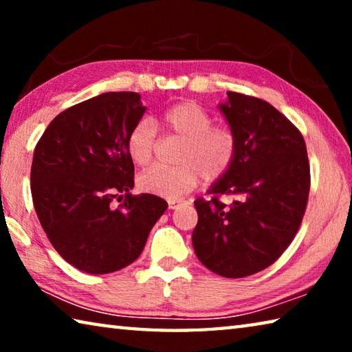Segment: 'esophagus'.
Listing matches in <instances>:
<instances>
[{
    "label": "esophagus",
    "mask_w": 352,
    "mask_h": 352,
    "mask_svg": "<svg viewBox=\"0 0 352 352\" xmlns=\"http://www.w3.org/2000/svg\"><path fill=\"white\" fill-rule=\"evenodd\" d=\"M183 204H184V200H169V208L170 210H177V208Z\"/></svg>",
    "instance_id": "esophagus-1"
}]
</instances>
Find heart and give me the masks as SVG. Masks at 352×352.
Listing matches in <instances>:
<instances>
[{"instance_id": "obj_1", "label": "heart", "mask_w": 352, "mask_h": 352, "mask_svg": "<svg viewBox=\"0 0 352 352\" xmlns=\"http://www.w3.org/2000/svg\"><path fill=\"white\" fill-rule=\"evenodd\" d=\"M166 132L182 140L178 166H152L141 172L138 186L148 194L178 199L189 192L200 177L212 183L228 174L237 153V136L228 126H214V119L194 100L170 105L163 115ZM157 147V126L141 119L127 136L129 157L136 166L151 163Z\"/></svg>"}]
</instances>
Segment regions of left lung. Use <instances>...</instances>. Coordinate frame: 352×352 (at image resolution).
Returning a JSON list of instances; mask_svg holds the SVG:
<instances>
[{
    "label": "left lung",
    "mask_w": 352,
    "mask_h": 352,
    "mask_svg": "<svg viewBox=\"0 0 352 352\" xmlns=\"http://www.w3.org/2000/svg\"><path fill=\"white\" fill-rule=\"evenodd\" d=\"M220 110L237 136L236 160L210 189L211 200L194 201L199 222L195 254L225 278L267 269L294 241L307 206L311 168L300 130L265 100L228 91ZM223 195L234 204H223Z\"/></svg>",
    "instance_id": "left-lung-1"
}]
</instances>
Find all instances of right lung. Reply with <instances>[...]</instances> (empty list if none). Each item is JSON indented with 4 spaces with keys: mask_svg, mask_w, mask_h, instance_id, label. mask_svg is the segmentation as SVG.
I'll list each match as a JSON object with an SVG mask.
<instances>
[{
    "mask_svg": "<svg viewBox=\"0 0 352 352\" xmlns=\"http://www.w3.org/2000/svg\"><path fill=\"white\" fill-rule=\"evenodd\" d=\"M140 99L133 91H111L69 107L34 151L31 192L40 223L57 253L91 275L138 259L168 210L157 195L130 194L135 166L127 136L146 111ZM116 197L123 200L118 207Z\"/></svg>",
    "mask_w": 352,
    "mask_h": 352,
    "instance_id": "add662e5",
    "label": "right lung"
}]
</instances>
